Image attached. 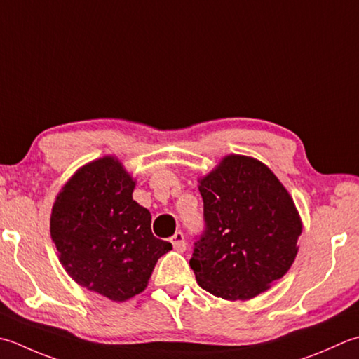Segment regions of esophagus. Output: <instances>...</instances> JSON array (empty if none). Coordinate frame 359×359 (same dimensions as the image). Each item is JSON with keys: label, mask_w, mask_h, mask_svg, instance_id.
I'll return each mask as SVG.
<instances>
[{"label": "esophagus", "mask_w": 359, "mask_h": 359, "mask_svg": "<svg viewBox=\"0 0 359 359\" xmlns=\"http://www.w3.org/2000/svg\"><path fill=\"white\" fill-rule=\"evenodd\" d=\"M171 244L174 250L177 252H184L185 248H187V243H185V236L182 231H175V233L171 236Z\"/></svg>", "instance_id": "obj_1"}]
</instances>
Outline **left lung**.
I'll use <instances>...</instances> for the list:
<instances>
[{"mask_svg": "<svg viewBox=\"0 0 359 359\" xmlns=\"http://www.w3.org/2000/svg\"><path fill=\"white\" fill-rule=\"evenodd\" d=\"M205 231L189 266L224 300L268 291L297 257L302 219L291 194L263 161L230 154L199 177Z\"/></svg>", "mask_w": 359, "mask_h": 359, "instance_id": "1", "label": "left lung"}]
</instances>
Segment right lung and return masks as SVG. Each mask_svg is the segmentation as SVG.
<instances>
[{
    "instance_id": "add662e5",
    "label": "right lung",
    "mask_w": 359,
    "mask_h": 359,
    "mask_svg": "<svg viewBox=\"0 0 359 359\" xmlns=\"http://www.w3.org/2000/svg\"><path fill=\"white\" fill-rule=\"evenodd\" d=\"M135 179L114 156L81 166L55 196L51 240L77 285L114 302L146 290L172 244L151 231L149 210L133 201Z\"/></svg>"
}]
</instances>
